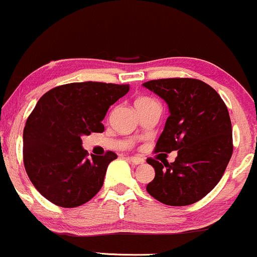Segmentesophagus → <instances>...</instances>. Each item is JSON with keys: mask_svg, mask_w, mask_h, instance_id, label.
I'll return each instance as SVG.
<instances>
[{"mask_svg": "<svg viewBox=\"0 0 257 257\" xmlns=\"http://www.w3.org/2000/svg\"><path fill=\"white\" fill-rule=\"evenodd\" d=\"M128 160L135 165H140V164H144L145 162V160L142 159V157H139V156H130Z\"/></svg>", "mask_w": 257, "mask_h": 257, "instance_id": "1", "label": "esophagus"}]
</instances>
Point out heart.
Listing matches in <instances>:
<instances>
[{
	"label": "heart",
	"mask_w": 257,
	"mask_h": 257,
	"mask_svg": "<svg viewBox=\"0 0 257 257\" xmlns=\"http://www.w3.org/2000/svg\"><path fill=\"white\" fill-rule=\"evenodd\" d=\"M151 101H154V100H151V98H149V97H140V98H137L136 102H135V106L144 105V103L151 102Z\"/></svg>",
	"instance_id": "heart-1"
}]
</instances>
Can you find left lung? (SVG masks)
<instances>
[{
    "mask_svg": "<svg viewBox=\"0 0 257 257\" xmlns=\"http://www.w3.org/2000/svg\"><path fill=\"white\" fill-rule=\"evenodd\" d=\"M144 86L170 110L155 152L177 151L174 162L147 159L155 169L147 192L170 206L195 204L218 184L232 156L227 107L211 86L196 78H160Z\"/></svg>",
    "mask_w": 257,
    "mask_h": 257,
    "instance_id": "1",
    "label": "left lung"
}]
</instances>
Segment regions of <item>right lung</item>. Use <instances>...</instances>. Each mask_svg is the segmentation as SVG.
<instances>
[{
	"mask_svg": "<svg viewBox=\"0 0 257 257\" xmlns=\"http://www.w3.org/2000/svg\"><path fill=\"white\" fill-rule=\"evenodd\" d=\"M128 90L130 85L87 81L57 86L40 98L24 128V165L45 199L77 207L100 191L117 155L90 157L81 136L103 132L106 112Z\"/></svg>",
	"mask_w": 257,
	"mask_h": 257,
	"instance_id": "obj_1",
	"label": "right lung"
}]
</instances>
